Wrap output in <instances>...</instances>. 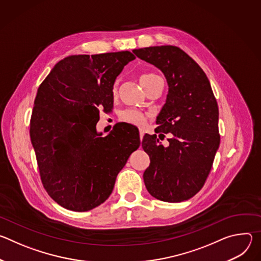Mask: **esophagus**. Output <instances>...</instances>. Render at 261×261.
<instances>
[{
    "mask_svg": "<svg viewBox=\"0 0 261 261\" xmlns=\"http://www.w3.org/2000/svg\"><path fill=\"white\" fill-rule=\"evenodd\" d=\"M144 133H145V131H144L143 129H139V135H140V139H142V137H143Z\"/></svg>",
    "mask_w": 261,
    "mask_h": 261,
    "instance_id": "obj_1",
    "label": "esophagus"
}]
</instances>
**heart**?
Listing matches in <instances>:
<instances>
[{
  "mask_svg": "<svg viewBox=\"0 0 261 261\" xmlns=\"http://www.w3.org/2000/svg\"><path fill=\"white\" fill-rule=\"evenodd\" d=\"M157 75L152 73L148 74H143V75L140 77V83L141 85L144 84L145 82H147L148 80H151L153 77H156ZM121 120L123 122L135 125V126H142L145 122V116L143 113H141L140 110L138 109H134V108H129L124 110L123 113L121 114Z\"/></svg>",
  "mask_w": 261,
  "mask_h": 261,
  "instance_id": "obj_1",
  "label": "heart"
}]
</instances>
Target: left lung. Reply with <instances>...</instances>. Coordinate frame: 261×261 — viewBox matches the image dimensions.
Returning <instances> with one entry per match:
<instances>
[{
	"label": "left lung",
	"instance_id": "left-lung-1",
	"mask_svg": "<svg viewBox=\"0 0 261 261\" xmlns=\"http://www.w3.org/2000/svg\"><path fill=\"white\" fill-rule=\"evenodd\" d=\"M133 51L160 69L168 85L155 131L171 133L169 144H160L156 134H145L141 143L151 160L143 172L146 190L166 202L188 200L203 187L220 144L219 109L210 81L199 65L176 46Z\"/></svg>",
	"mask_w": 261,
	"mask_h": 261
}]
</instances>
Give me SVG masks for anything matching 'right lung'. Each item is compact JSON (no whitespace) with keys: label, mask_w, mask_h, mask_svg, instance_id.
<instances>
[{"label":"right lung","mask_w":261,"mask_h":261,"mask_svg":"<svg viewBox=\"0 0 261 261\" xmlns=\"http://www.w3.org/2000/svg\"><path fill=\"white\" fill-rule=\"evenodd\" d=\"M134 59L128 50L69 56L37 92L31 141L46 192L67 210L87 212L103 203L140 145L129 125H116L105 137L96 129L99 108L111 110L115 82Z\"/></svg>","instance_id":"obj_1"}]
</instances>
